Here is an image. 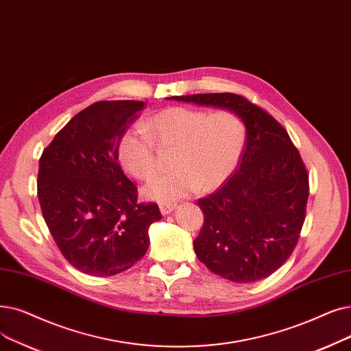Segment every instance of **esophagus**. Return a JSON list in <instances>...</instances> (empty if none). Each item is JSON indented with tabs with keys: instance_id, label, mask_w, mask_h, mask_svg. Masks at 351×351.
<instances>
[{
	"instance_id": "obj_1",
	"label": "esophagus",
	"mask_w": 351,
	"mask_h": 351,
	"mask_svg": "<svg viewBox=\"0 0 351 351\" xmlns=\"http://www.w3.org/2000/svg\"><path fill=\"white\" fill-rule=\"evenodd\" d=\"M176 204H172V202H165V204H160V212L162 215H167V213H171L173 209H175Z\"/></svg>"
}]
</instances>
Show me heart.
I'll use <instances>...</instances> for the list:
<instances>
[{
  "label": "heart",
  "mask_w": 351,
  "mask_h": 351,
  "mask_svg": "<svg viewBox=\"0 0 351 351\" xmlns=\"http://www.w3.org/2000/svg\"><path fill=\"white\" fill-rule=\"evenodd\" d=\"M141 128H129L120 136L117 159L139 180L156 172V146L173 149L175 169L150 179L143 192L150 199L172 201L195 191L205 193L221 186L238 166L247 129L232 110L206 112L192 108H167Z\"/></svg>",
  "instance_id": "obj_1"
}]
</instances>
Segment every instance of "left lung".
<instances>
[{
  "instance_id": "1",
  "label": "left lung",
  "mask_w": 351,
  "mask_h": 351,
  "mask_svg": "<svg viewBox=\"0 0 351 351\" xmlns=\"http://www.w3.org/2000/svg\"><path fill=\"white\" fill-rule=\"evenodd\" d=\"M241 116L247 143L239 166L217 192L201 197L204 225L197 260L217 276L254 282L293 254L306 219L308 173L287 130L260 106L235 93L173 96Z\"/></svg>"
}]
</instances>
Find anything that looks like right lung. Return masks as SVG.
I'll list each match as a JSON object with an SVG mask.
<instances>
[{
    "label": "right lung",
    "mask_w": 351,
    "mask_h": 351,
    "mask_svg": "<svg viewBox=\"0 0 351 351\" xmlns=\"http://www.w3.org/2000/svg\"><path fill=\"white\" fill-rule=\"evenodd\" d=\"M143 101L93 103L43 150L37 195L49 231L66 260L88 276L110 277L149 248L158 204L138 202V188L117 162V145Z\"/></svg>",
    "instance_id": "obj_1"
}]
</instances>
